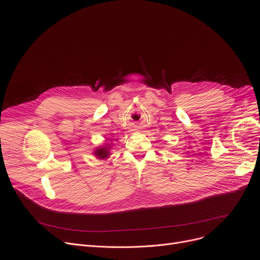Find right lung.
<instances>
[{
	"label": "right lung",
	"instance_id": "obj_1",
	"mask_svg": "<svg viewBox=\"0 0 260 260\" xmlns=\"http://www.w3.org/2000/svg\"><path fill=\"white\" fill-rule=\"evenodd\" d=\"M109 148L110 147H99L95 151H94V154H95L98 156V158H101V159H104V158H107L109 155H110V152H109Z\"/></svg>",
	"mask_w": 260,
	"mask_h": 260
}]
</instances>
